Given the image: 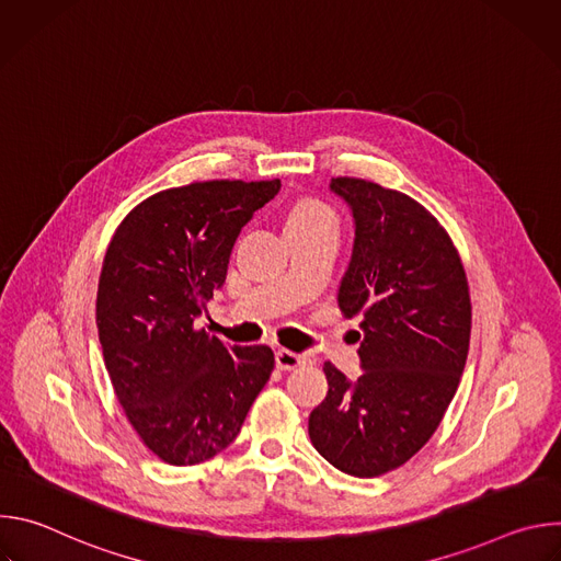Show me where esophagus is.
Wrapping results in <instances>:
<instances>
[{
	"label": "esophagus",
	"instance_id": "obj_1",
	"mask_svg": "<svg viewBox=\"0 0 561 561\" xmlns=\"http://www.w3.org/2000/svg\"><path fill=\"white\" fill-rule=\"evenodd\" d=\"M275 364H277V368H282V370H293V368H297V366L304 364V357L297 355V353H293V351L279 348V351H275Z\"/></svg>",
	"mask_w": 561,
	"mask_h": 561
}]
</instances>
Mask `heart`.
Listing matches in <instances>:
<instances>
[{"label":"heart","instance_id":"1","mask_svg":"<svg viewBox=\"0 0 561 561\" xmlns=\"http://www.w3.org/2000/svg\"><path fill=\"white\" fill-rule=\"evenodd\" d=\"M329 221L335 224V213L317 199H301L286 215V226H314Z\"/></svg>","mask_w":561,"mask_h":561}]
</instances>
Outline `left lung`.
Returning a JSON list of instances; mask_svg holds the SVG:
<instances>
[{
	"mask_svg": "<svg viewBox=\"0 0 561 561\" xmlns=\"http://www.w3.org/2000/svg\"><path fill=\"white\" fill-rule=\"evenodd\" d=\"M331 193L353 217L337 301L346 317L362 314V375L324 364L329 392L308 435L337 470L377 477L431 439L455 397L470 342L468 282L446 230L409 195L353 178H335Z\"/></svg>",
	"mask_w": 561,
	"mask_h": 561,
	"instance_id": "1",
	"label": "left lung"
}]
</instances>
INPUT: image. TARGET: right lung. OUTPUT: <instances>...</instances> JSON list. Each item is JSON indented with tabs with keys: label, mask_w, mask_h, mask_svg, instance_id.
<instances>
[{
	"label": "right lung",
	"mask_w": 561,
	"mask_h": 561,
	"mask_svg": "<svg viewBox=\"0 0 561 561\" xmlns=\"http://www.w3.org/2000/svg\"><path fill=\"white\" fill-rule=\"evenodd\" d=\"M282 188L273 182H199L162 191L119 224L98 290L100 344L119 404L167 463L221 453L266 386L268 346H228L195 317L226 282L242 228Z\"/></svg>",
	"instance_id": "add662e5"
}]
</instances>
